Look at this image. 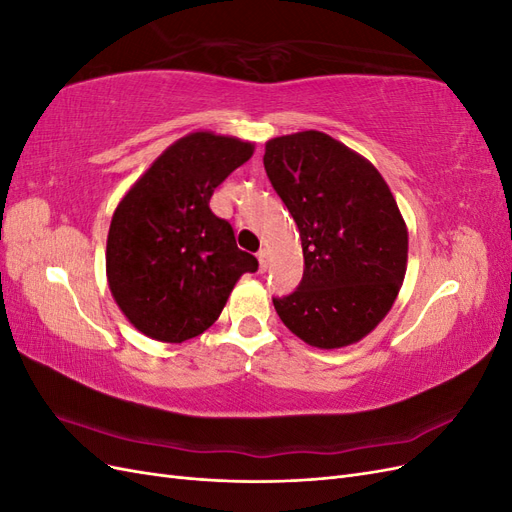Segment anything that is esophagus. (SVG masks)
I'll list each match as a JSON object with an SVG mask.
<instances>
[{"label": "esophagus", "instance_id": "34e87169", "mask_svg": "<svg viewBox=\"0 0 512 512\" xmlns=\"http://www.w3.org/2000/svg\"><path fill=\"white\" fill-rule=\"evenodd\" d=\"M258 262H260V273H265L267 269H269V254H267V250H260L258 252Z\"/></svg>", "mask_w": 512, "mask_h": 512}]
</instances>
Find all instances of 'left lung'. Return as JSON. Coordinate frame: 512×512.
<instances>
[{"label":"left lung","instance_id":"left-lung-1","mask_svg":"<svg viewBox=\"0 0 512 512\" xmlns=\"http://www.w3.org/2000/svg\"><path fill=\"white\" fill-rule=\"evenodd\" d=\"M273 190L297 222L303 280L273 297L286 327L316 348L359 342L389 314L406 275L408 228L376 166L324 132L265 145Z\"/></svg>","mask_w":512,"mask_h":512}]
</instances>
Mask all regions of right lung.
<instances>
[{
	"mask_svg": "<svg viewBox=\"0 0 512 512\" xmlns=\"http://www.w3.org/2000/svg\"><path fill=\"white\" fill-rule=\"evenodd\" d=\"M252 153L239 138L192 132L117 205L106 241L108 288L147 337L181 344L207 331L239 277L258 271L232 226L209 209L213 190Z\"/></svg>",
	"mask_w": 512,
	"mask_h": 512,
	"instance_id": "obj_1",
	"label": "right lung"
}]
</instances>
